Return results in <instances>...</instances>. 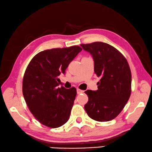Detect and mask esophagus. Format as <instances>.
<instances>
[{"mask_svg": "<svg viewBox=\"0 0 152 152\" xmlns=\"http://www.w3.org/2000/svg\"><path fill=\"white\" fill-rule=\"evenodd\" d=\"M84 91H83V90H81L80 89H77V94H82V93H83Z\"/></svg>", "mask_w": 152, "mask_h": 152, "instance_id": "esophagus-1", "label": "esophagus"}]
</instances>
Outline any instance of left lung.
Listing matches in <instances>:
<instances>
[{"mask_svg": "<svg viewBox=\"0 0 152 152\" xmlns=\"http://www.w3.org/2000/svg\"><path fill=\"white\" fill-rule=\"evenodd\" d=\"M92 55L94 71L101 79L97 91L87 90L88 102L84 107L90 118L109 121L123 110L132 92V73L124 56L115 47L102 42L82 44Z\"/></svg>", "mask_w": 152, "mask_h": 152, "instance_id": "1", "label": "left lung"}]
</instances>
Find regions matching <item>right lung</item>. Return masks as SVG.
Wrapping results in <instances>:
<instances>
[{
  "instance_id": "1",
  "label": "right lung",
  "mask_w": 152,
  "mask_h": 152,
  "mask_svg": "<svg viewBox=\"0 0 152 152\" xmlns=\"http://www.w3.org/2000/svg\"><path fill=\"white\" fill-rule=\"evenodd\" d=\"M79 46L43 50L32 58L23 81V94L29 110L40 123L57 128L69 120L77 90L58 87V76L81 52Z\"/></svg>"
}]
</instances>
